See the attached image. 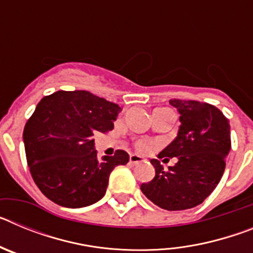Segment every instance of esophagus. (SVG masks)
Segmentation results:
<instances>
[{
  "mask_svg": "<svg viewBox=\"0 0 253 253\" xmlns=\"http://www.w3.org/2000/svg\"><path fill=\"white\" fill-rule=\"evenodd\" d=\"M144 158L140 157V156H138V154H130V157H129V162L131 163V165H137V163H140V162H144Z\"/></svg>",
  "mask_w": 253,
  "mask_h": 253,
  "instance_id": "esophagus-1",
  "label": "esophagus"
}]
</instances>
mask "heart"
<instances>
[{
    "label": "heart",
    "mask_w": 253,
    "mask_h": 253,
    "mask_svg": "<svg viewBox=\"0 0 253 253\" xmlns=\"http://www.w3.org/2000/svg\"><path fill=\"white\" fill-rule=\"evenodd\" d=\"M138 148H139V151H148V149H151V146H149L148 143H144V142H142V143H139V144H138Z\"/></svg>",
    "instance_id": "b5f03b06"
}]
</instances>
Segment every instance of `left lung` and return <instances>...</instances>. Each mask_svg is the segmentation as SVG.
<instances>
[{"mask_svg":"<svg viewBox=\"0 0 253 253\" xmlns=\"http://www.w3.org/2000/svg\"><path fill=\"white\" fill-rule=\"evenodd\" d=\"M169 104L180 114V126L158 158L176 157L177 162L165 171L160 161L151 160L156 175L140 190L162 209H191L202 204L222 178L231 151V125L214 105L178 99Z\"/></svg>","mask_w":253,"mask_h":253,"instance_id":"obj_1","label":"left lung"}]
</instances>
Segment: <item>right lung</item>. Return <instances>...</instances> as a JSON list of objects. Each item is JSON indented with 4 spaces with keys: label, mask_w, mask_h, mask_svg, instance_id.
<instances>
[{
    "label": "right lung",
    "mask_w": 253,
    "mask_h": 253,
    "mask_svg": "<svg viewBox=\"0 0 253 253\" xmlns=\"http://www.w3.org/2000/svg\"><path fill=\"white\" fill-rule=\"evenodd\" d=\"M122 107L88 91H57L40 100L24 128L30 173L55 204L84 208L106 193L110 173L129 154L97 157L96 133L114 128Z\"/></svg>",
    "instance_id": "right-lung-1"
}]
</instances>
